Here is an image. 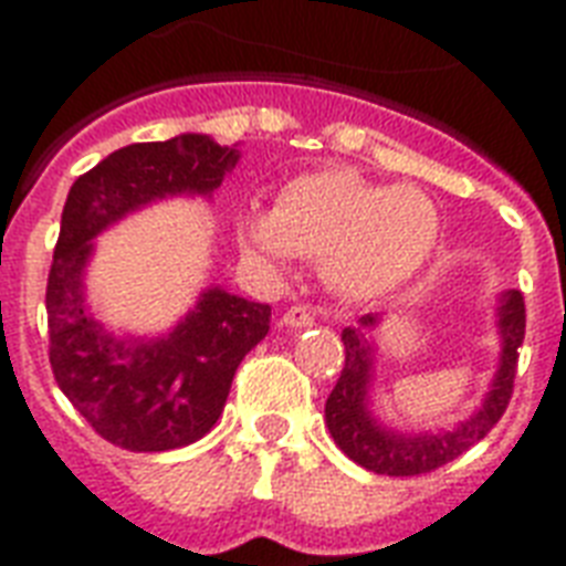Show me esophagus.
I'll list each match as a JSON object with an SVG mask.
<instances>
[{
    "mask_svg": "<svg viewBox=\"0 0 566 566\" xmlns=\"http://www.w3.org/2000/svg\"><path fill=\"white\" fill-rule=\"evenodd\" d=\"M282 323H284V326H291V328L314 326V311H311L308 305H291V308L284 311Z\"/></svg>",
    "mask_w": 566,
    "mask_h": 566,
    "instance_id": "34e87169",
    "label": "esophagus"
}]
</instances>
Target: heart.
I'll list each match as a JSON object with an SVG mask.
<instances>
[{
  "instance_id": "obj_1",
  "label": "heart",
  "mask_w": 566,
  "mask_h": 566,
  "mask_svg": "<svg viewBox=\"0 0 566 566\" xmlns=\"http://www.w3.org/2000/svg\"><path fill=\"white\" fill-rule=\"evenodd\" d=\"M247 255L284 266L317 258L346 296L373 300L402 287L438 243V211L413 188H378L344 167L302 172L275 196L273 211L249 205L238 213Z\"/></svg>"
}]
</instances>
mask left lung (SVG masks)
<instances>
[{
	"instance_id": "1",
	"label": "left lung",
	"mask_w": 566,
	"mask_h": 566,
	"mask_svg": "<svg viewBox=\"0 0 566 566\" xmlns=\"http://www.w3.org/2000/svg\"><path fill=\"white\" fill-rule=\"evenodd\" d=\"M376 317L361 319V326H373ZM502 328V364L493 381V390L484 399L482 411L473 413L458 429L443 434H420V438H405L394 431L381 429L367 411L364 396L370 381V344L364 337V328H344V370L337 378L335 390L326 399V426L332 438L355 464L378 475H422L438 470V467L455 461L467 449L475 447L488 431L502 420L514 394V378H517V358L523 337H526V302L523 293L509 291L502 296L500 308Z\"/></svg>"
}]
</instances>
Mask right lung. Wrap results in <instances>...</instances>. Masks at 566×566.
Instances as JSON below:
<instances>
[{"mask_svg": "<svg viewBox=\"0 0 566 566\" xmlns=\"http://www.w3.org/2000/svg\"><path fill=\"white\" fill-rule=\"evenodd\" d=\"M238 153L205 135L132 144L75 179L46 282L49 364L91 429L128 452L188 447L213 429L238 364L270 332V305L213 287L164 340H114L87 317L91 238L167 193H211Z\"/></svg>", "mask_w": 566, "mask_h": 566, "instance_id": "obj_1", "label": "right lung"}]
</instances>
